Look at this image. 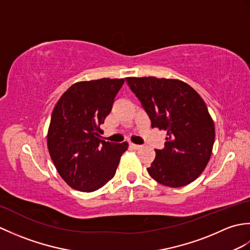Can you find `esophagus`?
I'll return each instance as SVG.
<instances>
[{"label":"esophagus","mask_w":250,"mask_h":250,"mask_svg":"<svg viewBox=\"0 0 250 250\" xmlns=\"http://www.w3.org/2000/svg\"><path fill=\"white\" fill-rule=\"evenodd\" d=\"M130 146H131L132 148H133V149H135V150H137V149H140V148L142 147L141 145H136V144H133V143H131V144H130Z\"/></svg>","instance_id":"obj_1"}]
</instances>
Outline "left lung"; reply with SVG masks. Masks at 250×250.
Returning a JSON list of instances; mask_svg holds the SVG:
<instances>
[{
    "label": "left lung",
    "instance_id": "left-lung-1",
    "mask_svg": "<svg viewBox=\"0 0 250 250\" xmlns=\"http://www.w3.org/2000/svg\"><path fill=\"white\" fill-rule=\"evenodd\" d=\"M152 128L167 132L163 149L147 168L159 184L178 188L204 171L213 150L215 125L204 101L189 84L177 79L128 77Z\"/></svg>",
    "mask_w": 250,
    "mask_h": 250
}]
</instances>
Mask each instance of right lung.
Here are the masks:
<instances>
[{"mask_svg": "<svg viewBox=\"0 0 250 250\" xmlns=\"http://www.w3.org/2000/svg\"><path fill=\"white\" fill-rule=\"evenodd\" d=\"M125 79L74 83L51 115L47 145L58 173L73 189L92 192L114 177L128 144L101 140L104 124Z\"/></svg>", "mask_w": 250, "mask_h": 250, "instance_id": "1", "label": "right lung"}]
</instances>
